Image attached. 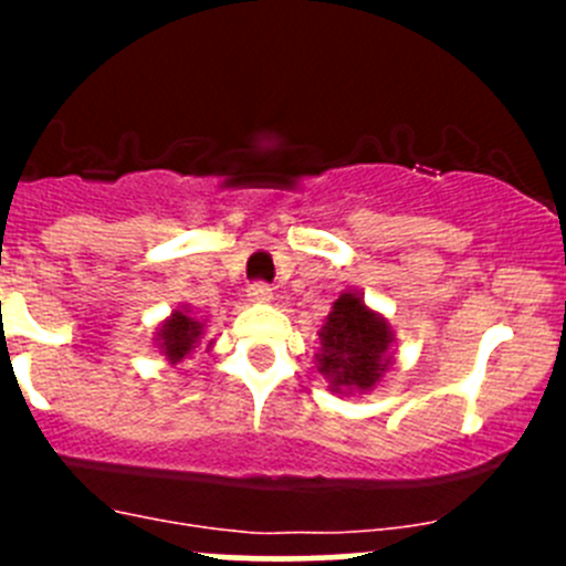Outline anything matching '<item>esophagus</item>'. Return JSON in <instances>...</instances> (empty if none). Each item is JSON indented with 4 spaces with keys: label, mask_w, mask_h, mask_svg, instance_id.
<instances>
[{
    "label": "esophagus",
    "mask_w": 566,
    "mask_h": 566,
    "mask_svg": "<svg viewBox=\"0 0 566 566\" xmlns=\"http://www.w3.org/2000/svg\"><path fill=\"white\" fill-rule=\"evenodd\" d=\"M249 301H254V304H268V301H273V287L265 282H256L249 287Z\"/></svg>",
    "instance_id": "34e87169"
}]
</instances>
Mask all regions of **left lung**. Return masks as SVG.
<instances>
[{"mask_svg":"<svg viewBox=\"0 0 566 566\" xmlns=\"http://www.w3.org/2000/svg\"><path fill=\"white\" fill-rule=\"evenodd\" d=\"M317 339V373L328 380V391L342 397L373 391L394 367L391 323L367 306L358 290L339 293Z\"/></svg>","mask_w":566,"mask_h":566,"instance_id":"left-lung-1","label":"left lung"}]
</instances>
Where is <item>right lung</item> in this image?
I'll use <instances>...</instances> for the list:
<instances>
[{
	"label": "right lung",
	"instance_id": "1",
	"mask_svg": "<svg viewBox=\"0 0 566 566\" xmlns=\"http://www.w3.org/2000/svg\"><path fill=\"white\" fill-rule=\"evenodd\" d=\"M205 339V323L197 319L193 310L188 304L177 306V310L164 319L156 328V347L169 364H180L191 358L199 350ZM213 347V339L205 342V350Z\"/></svg>",
	"mask_w": 566,
	"mask_h": 566
}]
</instances>
